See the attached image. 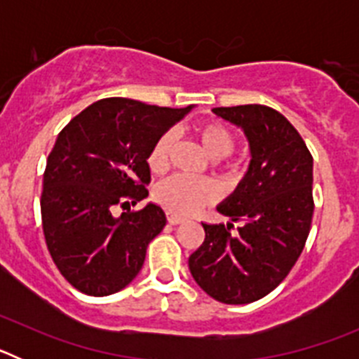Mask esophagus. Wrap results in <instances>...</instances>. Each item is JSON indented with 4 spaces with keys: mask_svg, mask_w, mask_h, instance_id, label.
<instances>
[{
    "mask_svg": "<svg viewBox=\"0 0 359 359\" xmlns=\"http://www.w3.org/2000/svg\"><path fill=\"white\" fill-rule=\"evenodd\" d=\"M167 221H169L170 224H180V223H183V217L182 215H176V214H167Z\"/></svg>",
    "mask_w": 359,
    "mask_h": 359,
    "instance_id": "esophagus-1",
    "label": "esophagus"
}]
</instances>
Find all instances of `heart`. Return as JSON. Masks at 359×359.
I'll list each match as a JSON object with an SVG mask.
<instances>
[{
    "instance_id": "1",
    "label": "heart",
    "mask_w": 359,
    "mask_h": 359,
    "mask_svg": "<svg viewBox=\"0 0 359 359\" xmlns=\"http://www.w3.org/2000/svg\"><path fill=\"white\" fill-rule=\"evenodd\" d=\"M196 136L208 156L219 160L233 151L236 138L226 126L219 122H205L196 128ZM172 133H163L154 140L147 154V165L151 172L163 174L169 167ZM154 199L165 210L176 215H190L210 205L215 199V190L207 182H194L189 177L174 176L161 182L154 189Z\"/></svg>"
}]
</instances>
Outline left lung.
Instances as JSON below:
<instances>
[{
  "instance_id": "8db88e82",
  "label": "left lung",
  "mask_w": 359,
  "mask_h": 359,
  "mask_svg": "<svg viewBox=\"0 0 359 359\" xmlns=\"http://www.w3.org/2000/svg\"><path fill=\"white\" fill-rule=\"evenodd\" d=\"M244 131L248 172L217 207L231 223L203 224L205 241L189 257L198 286L223 304H250L275 290L306 246L315 210L313 156L278 111L261 104L214 107ZM233 222H243L231 232Z\"/></svg>"
}]
</instances>
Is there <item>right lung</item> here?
<instances>
[{
	"label": "right lung",
	"mask_w": 359,
	"mask_h": 359,
	"mask_svg": "<svg viewBox=\"0 0 359 359\" xmlns=\"http://www.w3.org/2000/svg\"><path fill=\"white\" fill-rule=\"evenodd\" d=\"M190 109L102 98L57 136L43 177V231L55 266L81 293L113 294L140 273L167 219L154 203L136 212L131 205L149 196L151 145ZM116 206L128 212L116 218Z\"/></svg>",
	"instance_id": "1"
}]
</instances>
